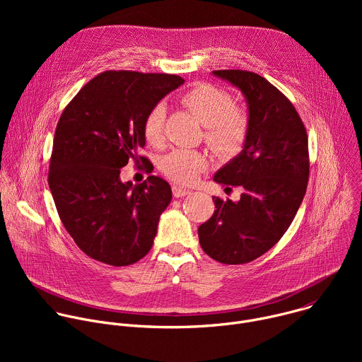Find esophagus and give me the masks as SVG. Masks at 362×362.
<instances>
[{
	"instance_id": "1",
	"label": "esophagus",
	"mask_w": 362,
	"mask_h": 362,
	"mask_svg": "<svg viewBox=\"0 0 362 362\" xmlns=\"http://www.w3.org/2000/svg\"><path fill=\"white\" fill-rule=\"evenodd\" d=\"M172 192H173V196H175V197H182V196H186V194L190 193L189 189L180 187V186H173V187H172Z\"/></svg>"
}]
</instances>
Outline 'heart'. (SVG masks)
<instances>
[{"instance_id":"b5f03b06","label":"heart","mask_w":362,"mask_h":362,"mask_svg":"<svg viewBox=\"0 0 362 362\" xmlns=\"http://www.w3.org/2000/svg\"><path fill=\"white\" fill-rule=\"evenodd\" d=\"M180 103L203 124L204 143L219 159H233L245 147L249 134V112L240 103L232 101L228 90L212 83H196L180 95ZM166 109L154 105L144 116L143 136L153 147H162L166 141L165 133ZM208 168L203 153L176 148L160 160L162 173L170 180L189 185Z\"/></svg>"}]
</instances>
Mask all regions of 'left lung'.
Returning <instances> with one entry per match:
<instances>
[{
	"label": "left lung",
	"mask_w": 362,
	"mask_h": 362,
	"mask_svg": "<svg viewBox=\"0 0 362 362\" xmlns=\"http://www.w3.org/2000/svg\"><path fill=\"white\" fill-rule=\"evenodd\" d=\"M245 94L249 134L238 158L214 180L239 202L214 196L212 218L199 226L202 249L225 265H240L267 253L292 223L309 179L306 129L291 100L262 76L246 70H215Z\"/></svg>",
	"instance_id": "obj_1"
}]
</instances>
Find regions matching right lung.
I'll return each instance as SVG.
<instances>
[{
    "mask_svg": "<svg viewBox=\"0 0 362 362\" xmlns=\"http://www.w3.org/2000/svg\"><path fill=\"white\" fill-rule=\"evenodd\" d=\"M175 74L109 70L86 83L63 110L49 156L48 186L59 216L76 245L94 261L127 267L153 246L169 183L148 176L120 180L129 162L153 165L144 147L146 113L183 84Z\"/></svg>",
    "mask_w": 362,
    "mask_h": 362,
    "instance_id": "add662e5",
    "label": "right lung"
}]
</instances>
